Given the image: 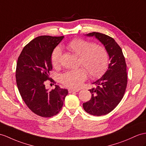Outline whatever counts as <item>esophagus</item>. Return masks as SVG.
Wrapping results in <instances>:
<instances>
[{"label": "esophagus", "mask_w": 146, "mask_h": 146, "mask_svg": "<svg viewBox=\"0 0 146 146\" xmlns=\"http://www.w3.org/2000/svg\"><path fill=\"white\" fill-rule=\"evenodd\" d=\"M79 91V90H74V89H71V88H69L68 90L69 93H72V92H77Z\"/></svg>", "instance_id": "34e87169"}]
</instances>
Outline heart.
<instances>
[{"mask_svg": "<svg viewBox=\"0 0 146 146\" xmlns=\"http://www.w3.org/2000/svg\"><path fill=\"white\" fill-rule=\"evenodd\" d=\"M67 48L79 56V65L86 69L80 67L64 73L61 77V81L65 86L78 88L87 79L88 72L91 77L98 78L104 75L107 70L110 58L104 46L95 45L94 42L82 38H76L69 42ZM61 56V48L59 46L55 48L51 58L53 66L58 67L60 66Z\"/></svg>", "mask_w": 146, "mask_h": 146, "instance_id": "obj_1", "label": "heart"}]
</instances>
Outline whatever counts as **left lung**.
<instances>
[{"label": "left lung", "instance_id": "8db88e82", "mask_svg": "<svg viewBox=\"0 0 146 146\" xmlns=\"http://www.w3.org/2000/svg\"><path fill=\"white\" fill-rule=\"evenodd\" d=\"M100 41L108 51L110 63L103 76L94 82L95 87L88 90L91 99L83 104L87 113L94 116L108 114L122 100L127 86L126 64L122 49L114 39L105 34L92 32L85 35Z\"/></svg>", "mask_w": 146, "mask_h": 146}]
</instances>
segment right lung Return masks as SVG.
Wrapping results in <instances>:
<instances>
[{
	"label": "right lung",
	"mask_w": 146,
	"mask_h": 146,
	"mask_svg": "<svg viewBox=\"0 0 146 146\" xmlns=\"http://www.w3.org/2000/svg\"><path fill=\"white\" fill-rule=\"evenodd\" d=\"M64 36H40L23 48L18 58L16 81L18 89L27 106L35 114L49 118L61 111L68 91L55 85L49 91L44 82L52 70L51 54Z\"/></svg>",
	"instance_id": "right-lung-1"
}]
</instances>
